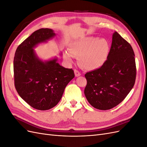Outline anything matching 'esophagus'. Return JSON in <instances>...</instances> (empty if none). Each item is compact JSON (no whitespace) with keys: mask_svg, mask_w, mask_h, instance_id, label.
Returning <instances> with one entry per match:
<instances>
[{"mask_svg":"<svg viewBox=\"0 0 147 147\" xmlns=\"http://www.w3.org/2000/svg\"><path fill=\"white\" fill-rule=\"evenodd\" d=\"M74 73H75V77H79V76H80V75H81V73L78 70H77L76 69L74 70Z\"/></svg>","mask_w":147,"mask_h":147,"instance_id":"esophagus-1","label":"esophagus"}]
</instances>
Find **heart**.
<instances>
[{"instance_id":"1","label":"heart","mask_w":147,"mask_h":147,"mask_svg":"<svg viewBox=\"0 0 147 147\" xmlns=\"http://www.w3.org/2000/svg\"><path fill=\"white\" fill-rule=\"evenodd\" d=\"M69 51L63 53L64 59L72 63L74 56H78V64L88 70L100 68L107 60L110 46L105 38L86 37L71 42Z\"/></svg>"}]
</instances>
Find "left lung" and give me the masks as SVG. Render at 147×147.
Here are the masks:
<instances>
[{"label": "left lung", "mask_w": 147, "mask_h": 147, "mask_svg": "<svg viewBox=\"0 0 147 147\" xmlns=\"http://www.w3.org/2000/svg\"><path fill=\"white\" fill-rule=\"evenodd\" d=\"M134 57L131 45L115 32L105 63L85 74L87 84L84 93L93 107L109 110L125 99L136 81Z\"/></svg>", "instance_id": "1"}]
</instances>
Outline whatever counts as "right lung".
Segmentation results:
<instances>
[{
  "label": "right lung",
  "instance_id": "right-lung-1",
  "mask_svg": "<svg viewBox=\"0 0 147 147\" xmlns=\"http://www.w3.org/2000/svg\"><path fill=\"white\" fill-rule=\"evenodd\" d=\"M55 35L51 29L35 31L18 47L14 57L16 90L30 106L40 110H49L58 104L65 88L75 77L74 70L60 65L57 58L43 61L34 50Z\"/></svg>",
  "mask_w": 147,
  "mask_h": 147
}]
</instances>
